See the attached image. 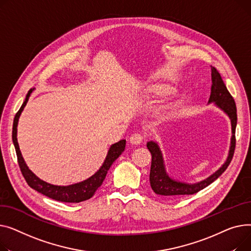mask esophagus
Wrapping results in <instances>:
<instances>
[{
  "instance_id": "esophagus-1",
  "label": "esophagus",
  "mask_w": 251,
  "mask_h": 251,
  "mask_svg": "<svg viewBox=\"0 0 251 251\" xmlns=\"http://www.w3.org/2000/svg\"><path fill=\"white\" fill-rule=\"evenodd\" d=\"M144 140V137L140 134H134L131 135V137L129 138V143L131 145H140Z\"/></svg>"
}]
</instances>
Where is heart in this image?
I'll use <instances>...</instances> for the list:
<instances>
[{
	"mask_svg": "<svg viewBox=\"0 0 251 251\" xmlns=\"http://www.w3.org/2000/svg\"><path fill=\"white\" fill-rule=\"evenodd\" d=\"M152 91L155 96L165 98L170 96L174 92V89L170 85L167 84H157L152 88Z\"/></svg>",
	"mask_w": 251,
	"mask_h": 251,
	"instance_id": "1",
	"label": "heart"
}]
</instances>
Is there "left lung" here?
Returning <instances> with one entry per match:
<instances>
[{
  "instance_id": "left-lung-1",
  "label": "left lung",
  "mask_w": 251,
  "mask_h": 251,
  "mask_svg": "<svg viewBox=\"0 0 251 251\" xmlns=\"http://www.w3.org/2000/svg\"><path fill=\"white\" fill-rule=\"evenodd\" d=\"M211 71L213 84L208 104L213 103L215 106L222 110L229 117V120L231 122L232 135L230 140L228 156L222 166H221L217 171H215L213 174H211L209 177L199 182L188 183L171 177L166 171L163 154H162L159 144L156 141H149L147 143V147H148L149 151L152 154L150 184L156 195L163 197L194 195L198 193V191L210 185L212 182H214L219 176L227 169L232 160L235 150V143H236L235 142V129H236L237 125V109L236 105H235V101L231 94L229 93V91L227 90V87L224 84L222 78H221L219 72L212 66Z\"/></svg>"
}]
</instances>
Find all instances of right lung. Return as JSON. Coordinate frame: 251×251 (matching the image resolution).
I'll use <instances>...</instances> for the list:
<instances>
[{"instance_id":"add662e5","label":"right lung","mask_w":251,"mask_h":251,"mask_svg":"<svg viewBox=\"0 0 251 251\" xmlns=\"http://www.w3.org/2000/svg\"><path fill=\"white\" fill-rule=\"evenodd\" d=\"M33 89H30L28 91L25 101L23 102L22 106L20 107L19 111L15 115L14 123H13V131H12V140L13 144L15 146V150H16L17 158H18V164L20 166L21 172L24 176V178L28 185L31 188L35 189L38 193L44 195L46 197H49L52 200L64 201V202H80L86 200H89L92 198L95 194L97 188L102 184L103 180H104L105 176L107 174V171L109 170L110 166L112 165L113 162L119 158L122 153L126 149V140H122L113 145H111L108 149V152L106 154V157L104 159L100 168L92 175L89 178H87L83 181L70 184V185H54L51 183H49L40 179L39 177L29 169L27 164L25 163L24 158L21 154L19 144L17 141V126L19 117L26 106L29 97H30Z\"/></svg>"}]
</instances>
